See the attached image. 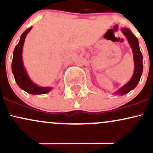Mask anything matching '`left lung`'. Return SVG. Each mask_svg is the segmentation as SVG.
I'll use <instances>...</instances> for the list:
<instances>
[{
    "label": "left lung",
    "mask_w": 153,
    "mask_h": 153,
    "mask_svg": "<svg viewBox=\"0 0 153 153\" xmlns=\"http://www.w3.org/2000/svg\"><path fill=\"white\" fill-rule=\"evenodd\" d=\"M122 31L123 34H124V36L127 37L128 42H129V45H130L131 49H132V52L134 54L133 56H134V74H133L130 80L116 92V94L124 95L129 93L130 91L133 90L137 85L140 78L142 76V73H143V54L140 52V47H139L137 38L132 34V32L128 28H122Z\"/></svg>",
    "instance_id": "left-lung-1"
}]
</instances>
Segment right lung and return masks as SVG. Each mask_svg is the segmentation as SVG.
Wrapping results in <instances>:
<instances>
[{"label": "right lung", "mask_w": 153, "mask_h": 153, "mask_svg": "<svg viewBox=\"0 0 153 153\" xmlns=\"http://www.w3.org/2000/svg\"><path fill=\"white\" fill-rule=\"evenodd\" d=\"M31 29V27H29L23 33L20 37L19 42L15 47L11 64L12 72H13V76H14L17 85L26 92L33 95L45 94L50 92L52 90V87H39L34 83L29 78L24 64H23V46H24L26 34L30 31Z\"/></svg>", "instance_id": "1"}]
</instances>
